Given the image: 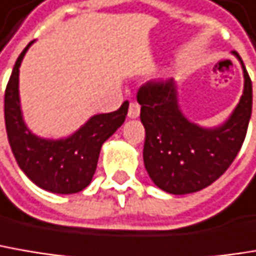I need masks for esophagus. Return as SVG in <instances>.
Wrapping results in <instances>:
<instances>
[{"instance_id": "34e87169", "label": "esophagus", "mask_w": 256, "mask_h": 256, "mask_svg": "<svg viewBox=\"0 0 256 256\" xmlns=\"http://www.w3.org/2000/svg\"><path fill=\"white\" fill-rule=\"evenodd\" d=\"M139 112H140V105L138 104V102H130L128 112V117H130V118H136V117L139 116Z\"/></svg>"}]
</instances>
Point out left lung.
Listing matches in <instances>:
<instances>
[{
    "label": "left lung",
    "mask_w": 256,
    "mask_h": 256,
    "mask_svg": "<svg viewBox=\"0 0 256 256\" xmlns=\"http://www.w3.org/2000/svg\"><path fill=\"white\" fill-rule=\"evenodd\" d=\"M240 62L244 95L232 117L218 128H199L182 116L173 79H154L139 88L136 98L145 128L144 162L160 189L173 195L202 190L234 161L252 114V82Z\"/></svg>",
    "instance_id": "1"
}]
</instances>
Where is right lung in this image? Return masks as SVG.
I'll return each mask as SVG.
<instances>
[{"label": "right lung", "mask_w": 256, "mask_h": 256, "mask_svg": "<svg viewBox=\"0 0 256 256\" xmlns=\"http://www.w3.org/2000/svg\"><path fill=\"white\" fill-rule=\"evenodd\" d=\"M28 46L14 64L4 95V118L8 144L18 167L36 186L54 194H78L92 180L105 140L120 128L128 116V102L117 111L94 116L67 139L36 138L23 123L18 102V67Z\"/></svg>", "instance_id": "right-lung-1"}]
</instances>
